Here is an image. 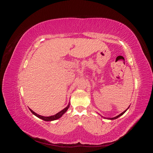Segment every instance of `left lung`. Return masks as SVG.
I'll use <instances>...</instances> for the list:
<instances>
[{
	"label": "left lung",
	"instance_id": "obj_1",
	"mask_svg": "<svg viewBox=\"0 0 153 153\" xmlns=\"http://www.w3.org/2000/svg\"><path fill=\"white\" fill-rule=\"evenodd\" d=\"M129 106H130V105H129ZM129 107L126 109V110H125L124 111V112H122L121 114H120L119 115H117V116H115V117H112V118H106V117H103V116H101V117H103L104 119H110V120H114V119H117L118 117H119L120 116H121V115H123L125 112H126V110L129 108Z\"/></svg>",
	"mask_w": 153,
	"mask_h": 153
}]
</instances>
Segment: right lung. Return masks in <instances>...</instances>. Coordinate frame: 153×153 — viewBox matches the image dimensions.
Here are the masks:
<instances>
[{
  "mask_svg": "<svg viewBox=\"0 0 153 153\" xmlns=\"http://www.w3.org/2000/svg\"><path fill=\"white\" fill-rule=\"evenodd\" d=\"M69 105H70V103H68V105L66 106V108H64L63 110H62L61 111H60V112H58L57 114H55L53 115H51V116H48V117L42 116V115H39L38 114L35 113L34 111L32 110L30 108H29V109L30 110V112L32 114H33L34 115H36V117H38V118L42 119V120H43V121H55V120H57V119H59L60 117H61L62 115H63V114H64L66 112V111L68 110V109L69 107Z\"/></svg>",
  "mask_w": 153,
  "mask_h": 153,
  "instance_id": "obj_1",
  "label": "right lung"
}]
</instances>
